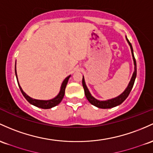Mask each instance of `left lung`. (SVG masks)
<instances>
[{
  "label": "left lung",
  "mask_w": 153,
  "mask_h": 153,
  "mask_svg": "<svg viewBox=\"0 0 153 153\" xmlns=\"http://www.w3.org/2000/svg\"><path fill=\"white\" fill-rule=\"evenodd\" d=\"M127 41H128L129 46H130V47H131V49L132 56H133L134 66L135 67H134V72L133 75H132L130 83H129L128 87L126 88V89L124 91L123 94H120V96H118V97H116V98L112 99V100H107V101H99V100H96L95 98H94V97L91 95L89 91H88V88H87L86 85H85L84 78H83V77L82 83H83V88H84L85 95V97H86L87 100H88V102H89L91 105H94V106L99 107V108H102V109L112 108V107H116V106H117V105H120V104L123 103V102L126 100V99L128 97L131 91L132 88H133L134 81H135V78H136V77H137V63H136V59H135V58H134L133 48H132L131 44V43L129 42L128 39H127Z\"/></svg>",
  "instance_id": "1"
}]
</instances>
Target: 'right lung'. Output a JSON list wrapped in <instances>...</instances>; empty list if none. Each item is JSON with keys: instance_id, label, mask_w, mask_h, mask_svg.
I'll return each mask as SVG.
<instances>
[{"instance_id": "obj_1", "label": "right lung", "mask_w": 153, "mask_h": 153, "mask_svg": "<svg viewBox=\"0 0 153 153\" xmlns=\"http://www.w3.org/2000/svg\"><path fill=\"white\" fill-rule=\"evenodd\" d=\"M15 74H16V77H17L16 76V70H15ZM70 76L67 77V78L65 79V80L63 81L62 84L61 90H60L59 94L56 96L55 98H53V100H46V101H45V100H34V99L28 97V96L27 95L24 91H23L22 89V88L20 87V85L19 84V82H18V80H17V83H18V85H19V87L20 88V91H21L22 94L23 96L25 97V98L26 99V100H27V101L29 102L30 104H32V105H35V106L40 107V108H42V109H49V108H51V107L56 106V105H59V104L61 102L62 100L64 95H65V88H66V85H67V84H68V80H69V78H70ZM16 79H17V78H16Z\"/></svg>"}]
</instances>
